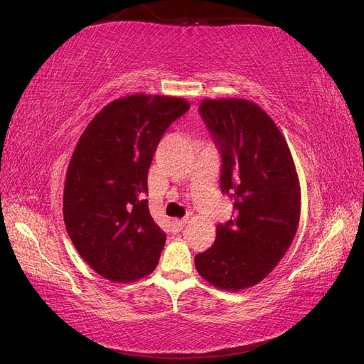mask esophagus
Segmentation results:
<instances>
[{
	"label": "esophagus",
	"mask_w": 364,
	"mask_h": 364,
	"mask_svg": "<svg viewBox=\"0 0 364 364\" xmlns=\"http://www.w3.org/2000/svg\"><path fill=\"white\" fill-rule=\"evenodd\" d=\"M187 223H188V216L187 218H182V220H174L173 221V228H174L176 232H181L185 228V224H187Z\"/></svg>",
	"instance_id": "esophagus-1"
}]
</instances>
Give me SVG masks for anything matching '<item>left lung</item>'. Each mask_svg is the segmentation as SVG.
<instances>
[{
	"label": "left lung",
	"instance_id": "obj_1",
	"mask_svg": "<svg viewBox=\"0 0 364 364\" xmlns=\"http://www.w3.org/2000/svg\"><path fill=\"white\" fill-rule=\"evenodd\" d=\"M199 112L221 152V190L235 215L216 225L213 246L195 264L208 284L237 293L262 282L291 246L301 185L285 136L260 106L205 98Z\"/></svg>",
	"mask_w": 364,
	"mask_h": 364
}]
</instances>
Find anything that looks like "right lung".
<instances>
[{
  "label": "right lung",
  "instance_id": "1",
  "mask_svg": "<svg viewBox=\"0 0 364 364\" xmlns=\"http://www.w3.org/2000/svg\"><path fill=\"white\" fill-rule=\"evenodd\" d=\"M183 98L131 95L107 104L80 135L67 169L63 221L87 264L112 282L156 269L165 233L148 207V171Z\"/></svg>",
  "mask_w": 364,
  "mask_h": 364
}]
</instances>
